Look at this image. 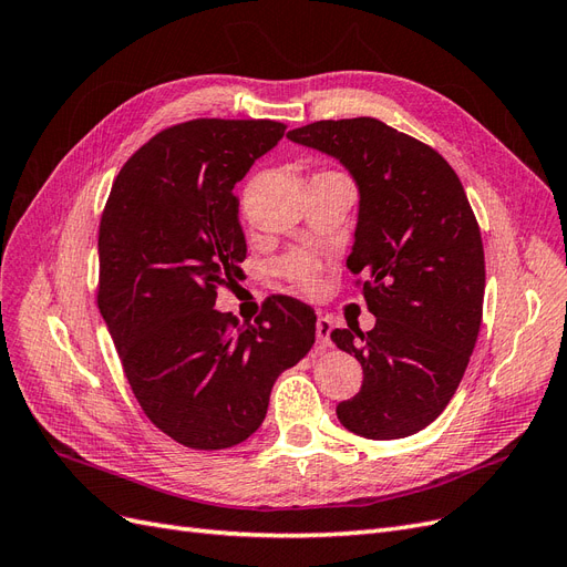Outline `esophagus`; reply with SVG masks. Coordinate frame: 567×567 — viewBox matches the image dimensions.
Masks as SVG:
<instances>
[{
    "label": "esophagus",
    "mask_w": 567,
    "mask_h": 567,
    "mask_svg": "<svg viewBox=\"0 0 567 567\" xmlns=\"http://www.w3.org/2000/svg\"><path fill=\"white\" fill-rule=\"evenodd\" d=\"M331 329H333L331 317L319 315L317 317V342L321 348H331Z\"/></svg>",
    "instance_id": "esophagus-1"
}]
</instances>
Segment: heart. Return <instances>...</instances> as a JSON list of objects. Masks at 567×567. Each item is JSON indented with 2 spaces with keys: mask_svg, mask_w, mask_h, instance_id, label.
Masks as SVG:
<instances>
[{
  "mask_svg": "<svg viewBox=\"0 0 567 567\" xmlns=\"http://www.w3.org/2000/svg\"><path fill=\"white\" fill-rule=\"evenodd\" d=\"M319 177H340V173H333V169H323V173H317L312 179H319ZM281 271H284L286 279L298 284L305 290H317L319 284H321L319 262L315 260V257L305 255V252L288 255L286 260L281 262Z\"/></svg>",
  "mask_w": 567,
  "mask_h": 567,
  "instance_id": "1",
  "label": "heart"
}]
</instances>
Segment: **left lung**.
<instances>
[{"label":"left lung","instance_id":"left-lung-1","mask_svg":"<svg viewBox=\"0 0 567 567\" xmlns=\"http://www.w3.org/2000/svg\"><path fill=\"white\" fill-rule=\"evenodd\" d=\"M346 165L359 186L348 267L364 274L371 331L336 329L364 381L336 406L350 433L400 440L433 423L468 367L485 296V250L454 167L375 117L317 120L288 132Z\"/></svg>","mask_w":567,"mask_h":567}]
</instances>
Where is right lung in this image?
I'll list each match as a JSON object with an SVG mask.
<instances>
[{
  "instance_id": "right-lung-1",
  "label": "right lung",
  "mask_w": 567,
  "mask_h": 567,
  "mask_svg": "<svg viewBox=\"0 0 567 567\" xmlns=\"http://www.w3.org/2000/svg\"><path fill=\"white\" fill-rule=\"evenodd\" d=\"M286 132L198 117L161 130L120 169L99 221L96 305L148 421L188 450H227L265 421L279 373L315 346L317 315L277 296L255 323L215 310L241 274L234 184Z\"/></svg>"
}]
</instances>
